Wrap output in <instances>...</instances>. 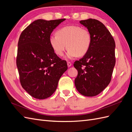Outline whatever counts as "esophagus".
<instances>
[{"instance_id":"1","label":"esophagus","mask_w":132,"mask_h":132,"mask_svg":"<svg viewBox=\"0 0 132 132\" xmlns=\"http://www.w3.org/2000/svg\"><path fill=\"white\" fill-rule=\"evenodd\" d=\"M67 65H68V67H71V63L70 62H67Z\"/></svg>"}]
</instances>
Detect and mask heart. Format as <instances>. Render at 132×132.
I'll list each match as a JSON object with an SVG mask.
<instances>
[{
    "mask_svg": "<svg viewBox=\"0 0 132 132\" xmlns=\"http://www.w3.org/2000/svg\"><path fill=\"white\" fill-rule=\"evenodd\" d=\"M50 43L54 52L62 56L68 48L67 57L71 59L77 55L82 57L89 51L92 43L90 31L77 25L63 27L57 31V35L50 36Z\"/></svg>",
    "mask_w": 132,
    "mask_h": 132,
    "instance_id": "obj_1",
    "label": "heart"
}]
</instances>
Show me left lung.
I'll use <instances>...</instances> for the list:
<instances>
[{
  "label": "left lung",
  "mask_w": 132,
  "mask_h": 132,
  "mask_svg": "<svg viewBox=\"0 0 132 132\" xmlns=\"http://www.w3.org/2000/svg\"><path fill=\"white\" fill-rule=\"evenodd\" d=\"M92 36L89 51L74 67L78 70L75 85L79 93L95 96L109 84L116 63L115 42L106 26L97 20L89 19L80 21Z\"/></svg>",
  "instance_id": "8db88e82"
}]
</instances>
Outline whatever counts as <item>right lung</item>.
<instances>
[{
    "label": "right lung",
    "mask_w": 132,
    "mask_h": 132,
    "mask_svg": "<svg viewBox=\"0 0 132 132\" xmlns=\"http://www.w3.org/2000/svg\"><path fill=\"white\" fill-rule=\"evenodd\" d=\"M65 20H37L28 26L19 37L16 65L20 81L34 98L50 97L68 69L67 62L54 53L49 40L53 30Z\"/></svg>",
    "instance_id": "add662e5"
}]
</instances>
